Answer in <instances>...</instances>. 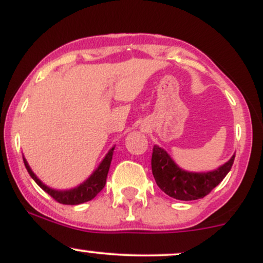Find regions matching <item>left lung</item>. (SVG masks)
I'll return each mask as SVG.
<instances>
[{
    "label": "left lung",
    "mask_w": 263,
    "mask_h": 263,
    "mask_svg": "<svg viewBox=\"0 0 263 263\" xmlns=\"http://www.w3.org/2000/svg\"><path fill=\"white\" fill-rule=\"evenodd\" d=\"M232 156L218 170L206 173H193L179 168L161 147H153L152 173L157 185L170 197L178 200H197L204 198L221 183L234 163Z\"/></svg>",
    "instance_id": "1"
}]
</instances>
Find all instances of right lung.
<instances>
[{
    "instance_id": "right-lung-1",
    "label": "right lung",
    "mask_w": 263,
    "mask_h": 263,
    "mask_svg": "<svg viewBox=\"0 0 263 263\" xmlns=\"http://www.w3.org/2000/svg\"><path fill=\"white\" fill-rule=\"evenodd\" d=\"M114 149L115 147H112V148L108 151V153L105 156V158L102 159V162L98 167V170L93 172L85 182L81 183L79 186H77V188L69 189V190H55V189L49 188V186H47L45 184H43L38 179L34 173H33L31 167H29L28 163L26 161V158H23V162H25L27 171H28L29 176L33 178V180H34V182L37 183L45 193H48L54 200L58 201L60 204H65V205H78V204H83L85 203V201L91 200V199L95 198L96 195L104 189L105 184H106V178H107L108 170H110L111 161H112Z\"/></svg>"
}]
</instances>
